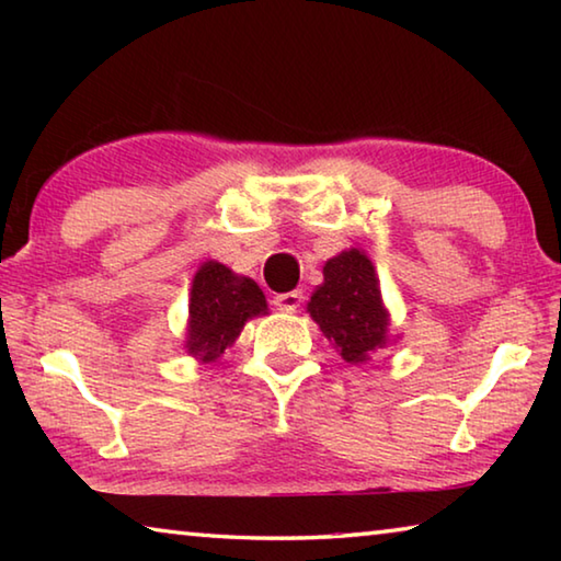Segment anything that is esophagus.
<instances>
[{
    "mask_svg": "<svg viewBox=\"0 0 561 561\" xmlns=\"http://www.w3.org/2000/svg\"><path fill=\"white\" fill-rule=\"evenodd\" d=\"M304 301V294L301 291H287V294H277L274 297V307H277L279 311H287V314H294L301 307Z\"/></svg>",
    "mask_w": 561,
    "mask_h": 561,
    "instance_id": "34e87169",
    "label": "esophagus"
}]
</instances>
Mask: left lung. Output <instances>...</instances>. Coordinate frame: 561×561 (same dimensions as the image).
<instances>
[{
  "instance_id": "left-lung-1",
  "label": "left lung",
  "mask_w": 561,
  "mask_h": 561,
  "mask_svg": "<svg viewBox=\"0 0 561 561\" xmlns=\"http://www.w3.org/2000/svg\"><path fill=\"white\" fill-rule=\"evenodd\" d=\"M309 314L341 356L351 364L366 360L368 354L386 344L388 314L381 304V289L371 260L351 250L329 260L324 284L309 301Z\"/></svg>"
}]
</instances>
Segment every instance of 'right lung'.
<instances>
[{
	"label": "right lung",
	"mask_w": 561,
	"mask_h": 561,
	"mask_svg": "<svg viewBox=\"0 0 561 561\" xmlns=\"http://www.w3.org/2000/svg\"><path fill=\"white\" fill-rule=\"evenodd\" d=\"M267 314L262 289L220 262H205L190 291L187 354L213 360L240 336L247 319Z\"/></svg>",
	"instance_id": "1"
}]
</instances>
